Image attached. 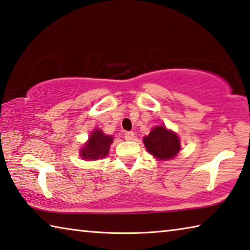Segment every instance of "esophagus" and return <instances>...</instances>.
Returning <instances> with one entry per match:
<instances>
[{
  "label": "esophagus",
  "instance_id": "esophagus-1",
  "mask_svg": "<svg viewBox=\"0 0 250 250\" xmlns=\"http://www.w3.org/2000/svg\"><path fill=\"white\" fill-rule=\"evenodd\" d=\"M133 138H134V132H132V131H128V132L125 133V139L126 141L133 140Z\"/></svg>",
  "mask_w": 250,
  "mask_h": 250
}]
</instances>
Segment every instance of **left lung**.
<instances>
[{"instance_id": "obj_1", "label": "left lung", "mask_w": 250, "mask_h": 250, "mask_svg": "<svg viewBox=\"0 0 250 250\" xmlns=\"http://www.w3.org/2000/svg\"><path fill=\"white\" fill-rule=\"evenodd\" d=\"M147 152L159 161L174 159L181 150L180 139L175 132L167 130L166 125H156L149 135L143 138Z\"/></svg>"}]
</instances>
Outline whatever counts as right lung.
Listing matches in <instances>:
<instances>
[{"label": "right lung", "instance_id": "1", "mask_svg": "<svg viewBox=\"0 0 250 250\" xmlns=\"http://www.w3.org/2000/svg\"><path fill=\"white\" fill-rule=\"evenodd\" d=\"M113 141L111 135H107L103 132V130L96 129L92 131L88 141L80 149L79 154L84 160L96 161L98 159H104L109 153L110 145Z\"/></svg>", "mask_w": 250, "mask_h": 250}]
</instances>
